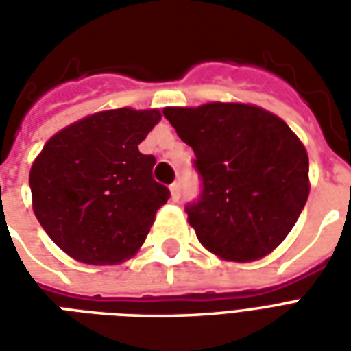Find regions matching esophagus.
<instances>
[{"mask_svg": "<svg viewBox=\"0 0 351 351\" xmlns=\"http://www.w3.org/2000/svg\"><path fill=\"white\" fill-rule=\"evenodd\" d=\"M169 190H171V199H173V201H178V197H180V184L173 182L169 186Z\"/></svg>", "mask_w": 351, "mask_h": 351, "instance_id": "esophagus-1", "label": "esophagus"}]
</instances>
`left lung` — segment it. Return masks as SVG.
Masks as SVG:
<instances>
[{
	"label": "left lung",
	"instance_id": "obj_1",
	"mask_svg": "<svg viewBox=\"0 0 351 351\" xmlns=\"http://www.w3.org/2000/svg\"><path fill=\"white\" fill-rule=\"evenodd\" d=\"M193 148L203 193L186 208L199 243L226 261L269 256L289 235L310 193L308 154L280 116L252 103L165 107Z\"/></svg>",
	"mask_w": 351,
	"mask_h": 351
}]
</instances>
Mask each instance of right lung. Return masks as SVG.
<instances>
[{
  "instance_id": "obj_1",
  "label": "right lung",
  "mask_w": 351,
  "mask_h": 351,
  "mask_svg": "<svg viewBox=\"0 0 351 351\" xmlns=\"http://www.w3.org/2000/svg\"><path fill=\"white\" fill-rule=\"evenodd\" d=\"M160 120V108H108L45 143L29 169L32 206L69 258L120 265L141 250L169 199L152 178L154 156L138 152Z\"/></svg>"
}]
</instances>
